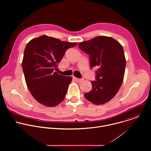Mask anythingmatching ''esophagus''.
<instances>
[{
	"label": "esophagus",
	"instance_id": "34e87169",
	"mask_svg": "<svg viewBox=\"0 0 151 151\" xmlns=\"http://www.w3.org/2000/svg\"><path fill=\"white\" fill-rule=\"evenodd\" d=\"M73 79L75 81L78 82H81L82 81H83V79H80V78H76V77H73Z\"/></svg>",
	"mask_w": 151,
	"mask_h": 151
}]
</instances>
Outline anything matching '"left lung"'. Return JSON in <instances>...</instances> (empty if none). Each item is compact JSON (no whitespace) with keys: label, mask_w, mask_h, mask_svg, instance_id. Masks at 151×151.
Instances as JSON below:
<instances>
[{"label":"left lung","mask_w":151,"mask_h":151,"mask_svg":"<svg viewBox=\"0 0 151 151\" xmlns=\"http://www.w3.org/2000/svg\"><path fill=\"white\" fill-rule=\"evenodd\" d=\"M79 48L90 55L91 68H97L96 81H91L92 90L84 94L95 104L110 101L122 85L126 65L122 46L111 37L97 36L80 42Z\"/></svg>","instance_id":"obj_1"}]
</instances>
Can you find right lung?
Instances as JSON below:
<instances>
[{"label": "right lung", "instance_id": "add662e5", "mask_svg": "<svg viewBox=\"0 0 151 151\" xmlns=\"http://www.w3.org/2000/svg\"><path fill=\"white\" fill-rule=\"evenodd\" d=\"M77 44L47 35L33 39L27 44L22 68L27 87L39 103L54 107L64 100L72 78L54 70L66 50Z\"/></svg>", "mask_w": 151, "mask_h": 151}]
</instances>
